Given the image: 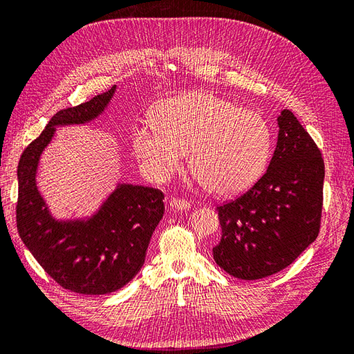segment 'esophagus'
<instances>
[{"label":"esophagus","mask_w":354,"mask_h":354,"mask_svg":"<svg viewBox=\"0 0 354 354\" xmlns=\"http://www.w3.org/2000/svg\"><path fill=\"white\" fill-rule=\"evenodd\" d=\"M169 207L173 209H178V211H186L190 208V202L185 201V199H178V198H173L169 201Z\"/></svg>","instance_id":"obj_1"}]
</instances>
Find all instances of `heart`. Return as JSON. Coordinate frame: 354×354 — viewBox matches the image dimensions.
Wrapping results in <instances>:
<instances>
[{
    "label": "heart",
    "instance_id": "obj_1",
    "mask_svg": "<svg viewBox=\"0 0 354 354\" xmlns=\"http://www.w3.org/2000/svg\"><path fill=\"white\" fill-rule=\"evenodd\" d=\"M155 121L133 128V149L146 173L168 180L189 151L194 180L220 196H234L261 178L272 153V130L257 111L207 91L159 104Z\"/></svg>",
    "mask_w": 354,
    "mask_h": 354
}]
</instances>
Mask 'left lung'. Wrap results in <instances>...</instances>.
I'll return each mask as SVG.
<instances>
[{
  "label": "left lung",
  "instance_id": "1",
  "mask_svg": "<svg viewBox=\"0 0 354 354\" xmlns=\"http://www.w3.org/2000/svg\"><path fill=\"white\" fill-rule=\"evenodd\" d=\"M277 143L257 183L217 208L221 241L214 260L233 277L263 279L283 270L319 234L324 202L322 153L295 115L277 116Z\"/></svg>",
  "mask_w": 354,
  "mask_h": 354
}]
</instances>
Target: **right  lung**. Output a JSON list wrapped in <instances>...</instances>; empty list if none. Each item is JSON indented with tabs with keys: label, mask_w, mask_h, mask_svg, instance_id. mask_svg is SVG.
Returning a JSON list of instances; mask_svg holds the SVG:
<instances>
[{
	"label": "right lung",
	"mask_w": 354,
	"mask_h": 354,
	"mask_svg": "<svg viewBox=\"0 0 354 354\" xmlns=\"http://www.w3.org/2000/svg\"><path fill=\"white\" fill-rule=\"evenodd\" d=\"M116 87L57 112L20 156L17 165V230L26 248L53 279L87 295L115 292L142 269L152 234L164 216L158 189L118 183L91 216L56 218L37 186L42 152L56 128L84 125L108 108Z\"/></svg>",
	"instance_id": "1"
}]
</instances>
